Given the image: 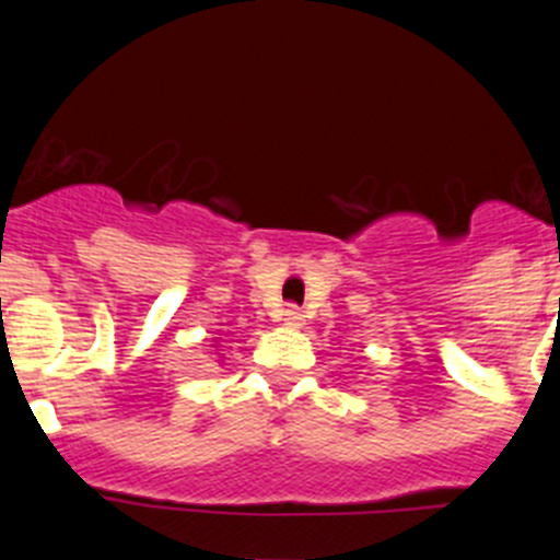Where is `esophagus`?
Returning a JSON list of instances; mask_svg holds the SVG:
<instances>
[{"label": "esophagus", "mask_w": 560, "mask_h": 560, "mask_svg": "<svg viewBox=\"0 0 560 560\" xmlns=\"http://www.w3.org/2000/svg\"><path fill=\"white\" fill-rule=\"evenodd\" d=\"M285 325H289V328H303L305 316L300 314L296 308H289V311H285Z\"/></svg>", "instance_id": "esophagus-1"}]
</instances>
